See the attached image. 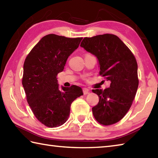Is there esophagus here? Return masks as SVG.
<instances>
[{
    "mask_svg": "<svg viewBox=\"0 0 158 158\" xmlns=\"http://www.w3.org/2000/svg\"><path fill=\"white\" fill-rule=\"evenodd\" d=\"M89 90L88 88H83V93H84V94H88L89 93Z\"/></svg>",
    "mask_w": 158,
    "mask_h": 158,
    "instance_id": "obj_1",
    "label": "esophagus"
}]
</instances>
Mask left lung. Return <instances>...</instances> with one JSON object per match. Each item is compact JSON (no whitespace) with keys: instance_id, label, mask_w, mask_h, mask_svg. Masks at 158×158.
<instances>
[{"instance_id":"left-lung-1","label":"left lung","mask_w":158,"mask_h":158,"mask_svg":"<svg viewBox=\"0 0 158 158\" xmlns=\"http://www.w3.org/2000/svg\"><path fill=\"white\" fill-rule=\"evenodd\" d=\"M80 46L97 57L99 74L110 81V87L93 90L99 102L92 108L99 124L120 121L130 109L139 85L137 64L131 51L118 36L105 34L85 37Z\"/></svg>"}]
</instances>
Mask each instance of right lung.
Returning a JSON list of instances; mask_svg holds the SVG:
<instances>
[{
    "instance_id": "add662e5",
    "label": "right lung",
    "mask_w": 158,
    "mask_h": 158,
    "mask_svg": "<svg viewBox=\"0 0 158 158\" xmlns=\"http://www.w3.org/2000/svg\"><path fill=\"white\" fill-rule=\"evenodd\" d=\"M82 39L48 34L25 60L22 84L27 101L34 116L48 127L64 124L70 115L72 103L84 94L82 89L74 85L61 86L60 90L56 78Z\"/></svg>"
}]
</instances>
